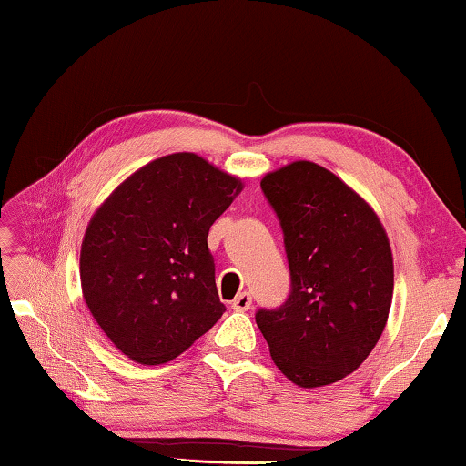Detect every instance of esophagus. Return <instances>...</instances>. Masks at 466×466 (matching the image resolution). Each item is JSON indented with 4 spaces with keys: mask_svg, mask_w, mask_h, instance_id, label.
<instances>
[{
    "mask_svg": "<svg viewBox=\"0 0 466 466\" xmlns=\"http://www.w3.org/2000/svg\"><path fill=\"white\" fill-rule=\"evenodd\" d=\"M250 304H252V298L248 291H242V294H238L232 299V309L236 312H247L250 309Z\"/></svg>",
    "mask_w": 466,
    "mask_h": 466,
    "instance_id": "esophagus-1",
    "label": "esophagus"
}]
</instances>
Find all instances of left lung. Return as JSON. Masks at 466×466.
I'll return each instance as SVG.
<instances>
[{
    "instance_id": "obj_1",
    "label": "left lung",
    "mask_w": 466,
    "mask_h": 466,
    "mask_svg": "<svg viewBox=\"0 0 466 466\" xmlns=\"http://www.w3.org/2000/svg\"><path fill=\"white\" fill-rule=\"evenodd\" d=\"M261 187L279 218L291 291L281 309L257 312V327L291 382L333 384L364 364L389 320V236L372 205L320 164H286Z\"/></svg>"
}]
</instances>
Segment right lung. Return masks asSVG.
<instances>
[{"label": "right lung", "mask_w": 466, "mask_h": 466, "mask_svg": "<svg viewBox=\"0 0 466 466\" xmlns=\"http://www.w3.org/2000/svg\"><path fill=\"white\" fill-rule=\"evenodd\" d=\"M242 187L205 157L177 152L133 172L94 211L82 296L129 360L167 364L224 314L208 234Z\"/></svg>", "instance_id": "obj_1"}]
</instances>
